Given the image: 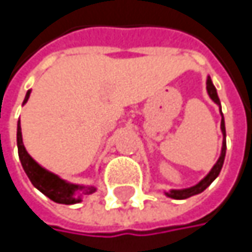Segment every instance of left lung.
I'll return each instance as SVG.
<instances>
[{
    "mask_svg": "<svg viewBox=\"0 0 252 252\" xmlns=\"http://www.w3.org/2000/svg\"><path fill=\"white\" fill-rule=\"evenodd\" d=\"M206 89H207V93L210 96V99L219 106L220 109V115H222V121H220V129H222V134H223V141H222V150H220V156L218 159V162L213 165V168L210 169V172L204 176L200 182H197L195 185L192 187H188V188H182V189H169L165 192L166 197L169 198H175V200H184V198H188V197H192V195H197L200 192H203L218 176L222 171V166H223V162H225V156H226V128H225V118H223V114H222V108H220V100H219V96H218V92H216V87L212 81L210 76L207 77V81H206Z\"/></svg>",
    "mask_w": 252,
    "mask_h": 252,
    "instance_id": "obj_1",
    "label": "left lung"
}]
</instances>
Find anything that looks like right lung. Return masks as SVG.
Segmentation results:
<instances>
[{
  "instance_id": "1",
  "label": "right lung",
  "mask_w": 252,
  "mask_h": 252,
  "mask_svg": "<svg viewBox=\"0 0 252 252\" xmlns=\"http://www.w3.org/2000/svg\"><path fill=\"white\" fill-rule=\"evenodd\" d=\"M30 92L32 90H27L23 105L29 100ZM17 149H19V158L22 166L25 169L26 175L29 176L30 182L33 184L34 188H37L42 194H45L52 201L60 204H77L81 201L83 195H89L96 191L94 185H78V184L67 182L65 179L40 166L26 150L23 137H22L20 121L17 123Z\"/></svg>"
}]
</instances>
